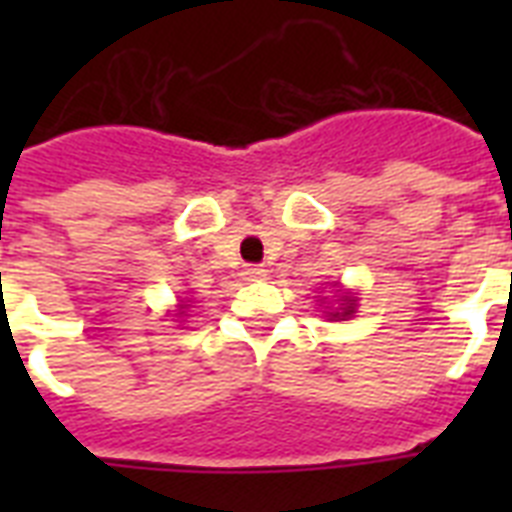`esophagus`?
Segmentation results:
<instances>
[{"label":"esophagus","mask_w":512,"mask_h":512,"mask_svg":"<svg viewBox=\"0 0 512 512\" xmlns=\"http://www.w3.org/2000/svg\"><path fill=\"white\" fill-rule=\"evenodd\" d=\"M241 276H244V281H260V279H265V276H268V271H265L263 265H247Z\"/></svg>","instance_id":"1"}]
</instances>
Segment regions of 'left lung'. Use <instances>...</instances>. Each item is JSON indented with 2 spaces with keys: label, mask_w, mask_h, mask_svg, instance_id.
<instances>
[{
  "label": "left lung",
  "mask_w": 512,
  "mask_h": 512,
  "mask_svg": "<svg viewBox=\"0 0 512 512\" xmlns=\"http://www.w3.org/2000/svg\"><path fill=\"white\" fill-rule=\"evenodd\" d=\"M340 308H335V311L329 313V319H350L353 313H356V297L350 295V292H340Z\"/></svg>",
  "instance_id": "left-lung-1"
}]
</instances>
